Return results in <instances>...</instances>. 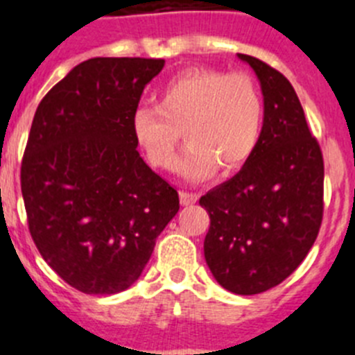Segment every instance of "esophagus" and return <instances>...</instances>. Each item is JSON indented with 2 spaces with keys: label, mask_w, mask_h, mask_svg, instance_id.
I'll return each mask as SVG.
<instances>
[{
  "label": "esophagus",
  "mask_w": 355,
  "mask_h": 355,
  "mask_svg": "<svg viewBox=\"0 0 355 355\" xmlns=\"http://www.w3.org/2000/svg\"><path fill=\"white\" fill-rule=\"evenodd\" d=\"M198 201V194L194 193H187V191H180V203L184 207L187 205H194Z\"/></svg>",
  "instance_id": "34e87169"
}]
</instances>
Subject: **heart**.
Listing matches in <instances>:
<instances>
[{"mask_svg":"<svg viewBox=\"0 0 355 355\" xmlns=\"http://www.w3.org/2000/svg\"><path fill=\"white\" fill-rule=\"evenodd\" d=\"M132 138L150 166H177L182 132L189 143L180 162L187 180L217 170L235 173L251 159L263 129V98L251 76L189 69L159 88L157 106H139L130 120Z\"/></svg>","mask_w":355,"mask_h":355,"instance_id":"b5f03b06","label":"heart"}]
</instances>
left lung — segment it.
Masks as SVG:
<instances>
[{
  "label": "left lung",
  "mask_w": 355,
  "mask_h": 355,
  "mask_svg": "<svg viewBox=\"0 0 355 355\" xmlns=\"http://www.w3.org/2000/svg\"><path fill=\"white\" fill-rule=\"evenodd\" d=\"M254 70L263 95V129L254 154L200 205L210 216L203 242L223 288L254 295L279 285L301 265L324 212V159L285 76L237 54Z\"/></svg>",
  "instance_id": "left-lung-1"
}]
</instances>
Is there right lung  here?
Masks as SVG:
<instances>
[{
	"label": "right lung",
	"mask_w": 355,
	"mask_h": 355,
	"mask_svg": "<svg viewBox=\"0 0 355 355\" xmlns=\"http://www.w3.org/2000/svg\"><path fill=\"white\" fill-rule=\"evenodd\" d=\"M164 60L92 58L54 85L31 123L21 189L35 245L90 295L141 276L178 193L141 159L130 120Z\"/></svg>",
	"instance_id": "obj_1"
}]
</instances>
